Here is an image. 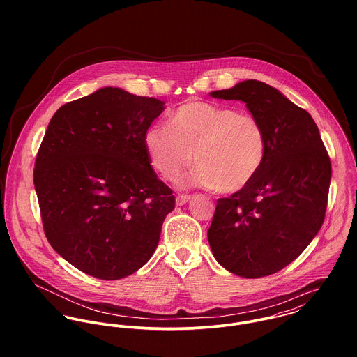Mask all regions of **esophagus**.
Instances as JSON below:
<instances>
[{
  "label": "esophagus",
  "instance_id": "esophagus-1",
  "mask_svg": "<svg viewBox=\"0 0 357 357\" xmlns=\"http://www.w3.org/2000/svg\"><path fill=\"white\" fill-rule=\"evenodd\" d=\"M190 199H191V195L178 194V195L176 197V204H177V206H183V204H187Z\"/></svg>",
  "mask_w": 357,
  "mask_h": 357
}]
</instances>
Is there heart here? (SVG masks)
<instances>
[{
	"mask_svg": "<svg viewBox=\"0 0 357 357\" xmlns=\"http://www.w3.org/2000/svg\"><path fill=\"white\" fill-rule=\"evenodd\" d=\"M144 146L153 169L166 180H174L191 163L197 185L221 194L245 190L259 173L268 139L262 122L231 105L188 102L169 118V128L151 126Z\"/></svg>",
	"mask_w": 357,
	"mask_h": 357,
	"instance_id": "obj_1",
	"label": "heart"
}]
</instances>
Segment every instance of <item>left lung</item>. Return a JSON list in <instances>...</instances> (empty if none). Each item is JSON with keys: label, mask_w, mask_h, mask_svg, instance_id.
<instances>
[{"label": "left lung", "mask_w": 357, "mask_h": 357, "mask_svg": "<svg viewBox=\"0 0 357 357\" xmlns=\"http://www.w3.org/2000/svg\"><path fill=\"white\" fill-rule=\"evenodd\" d=\"M210 95L246 102L265 128L268 153L250 185L217 199L208 245L227 271L268 276L293 262L321 228L330 156L309 112L278 89L248 79Z\"/></svg>", "instance_id": "8db88e82"}]
</instances>
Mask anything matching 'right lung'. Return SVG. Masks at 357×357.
<instances>
[{"label":"right lung","instance_id":"obj_1","mask_svg":"<svg viewBox=\"0 0 357 357\" xmlns=\"http://www.w3.org/2000/svg\"><path fill=\"white\" fill-rule=\"evenodd\" d=\"M165 102L119 88L61 105L36 159L34 187L52 248L77 269L116 280L153 255L173 191L144 135Z\"/></svg>","mask_w":357,"mask_h":357}]
</instances>
